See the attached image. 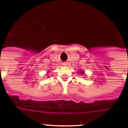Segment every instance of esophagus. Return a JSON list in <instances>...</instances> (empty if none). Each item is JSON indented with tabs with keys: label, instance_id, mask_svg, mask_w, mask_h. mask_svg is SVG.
I'll list each match as a JSON object with an SVG mask.
<instances>
[{
	"label": "esophagus",
	"instance_id": "1",
	"mask_svg": "<svg viewBox=\"0 0 128 128\" xmlns=\"http://www.w3.org/2000/svg\"><path fill=\"white\" fill-rule=\"evenodd\" d=\"M62 64H63L64 66H66V65H67V62H63Z\"/></svg>",
	"mask_w": 128,
	"mask_h": 128
}]
</instances>
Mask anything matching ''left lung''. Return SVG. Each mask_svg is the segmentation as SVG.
Here are the masks:
<instances>
[{"label":"left lung","mask_w":128,"mask_h":128,"mask_svg":"<svg viewBox=\"0 0 128 128\" xmlns=\"http://www.w3.org/2000/svg\"><path fill=\"white\" fill-rule=\"evenodd\" d=\"M80 74H82V75H83V74H84V72L83 71V70H81V71L80 72Z\"/></svg>","instance_id":"8db88e82"}]
</instances>
